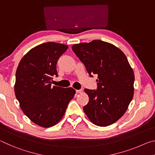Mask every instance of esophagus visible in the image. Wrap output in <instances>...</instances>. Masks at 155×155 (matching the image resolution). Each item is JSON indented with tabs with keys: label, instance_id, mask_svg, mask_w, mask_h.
Wrapping results in <instances>:
<instances>
[{
	"label": "esophagus",
	"instance_id": "1",
	"mask_svg": "<svg viewBox=\"0 0 155 155\" xmlns=\"http://www.w3.org/2000/svg\"><path fill=\"white\" fill-rule=\"evenodd\" d=\"M76 91H77V93H78V94H81L83 92V90H76Z\"/></svg>",
	"mask_w": 155,
	"mask_h": 155
}]
</instances>
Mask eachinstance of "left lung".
Here are the masks:
<instances>
[{
    "instance_id": "obj_1",
    "label": "left lung",
    "mask_w": 155,
    "mask_h": 155,
    "mask_svg": "<svg viewBox=\"0 0 155 155\" xmlns=\"http://www.w3.org/2000/svg\"><path fill=\"white\" fill-rule=\"evenodd\" d=\"M72 49L91 77L98 74V90L85 89L89 102L84 112L95 125L114 124L127 111L134 94L135 74L127 57L119 48L99 40L74 44Z\"/></svg>"
}]
</instances>
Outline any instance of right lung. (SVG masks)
I'll return each instance as SVG.
<instances>
[{
  "label": "right lung",
  "mask_w": 155,
  "mask_h": 155,
  "mask_svg": "<svg viewBox=\"0 0 155 155\" xmlns=\"http://www.w3.org/2000/svg\"><path fill=\"white\" fill-rule=\"evenodd\" d=\"M65 44L48 42L31 49L18 64L15 95L21 109L33 123L44 128L57 124L76 93L72 87L51 86L57 77V60L67 51Z\"/></svg>",
  "instance_id": "1"
}]
</instances>
